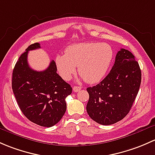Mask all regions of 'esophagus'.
Masks as SVG:
<instances>
[{"label":"esophagus","instance_id":"esophagus-1","mask_svg":"<svg viewBox=\"0 0 155 155\" xmlns=\"http://www.w3.org/2000/svg\"><path fill=\"white\" fill-rule=\"evenodd\" d=\"M81 89V87H73V91H74V92H79L80 90Z\"/></svg>","mask_w":155,"mask_h":155}]
</instances>
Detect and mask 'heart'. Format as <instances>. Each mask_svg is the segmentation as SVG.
Returning a JSON list of instances; mask_svg holds the SVG:
<instances>
[{
  "instance_id": "b5f03b06",
  "label": "heart",
  "mask_w": 155,
  "mask_h": 155,
  "mask_svg": "<svg viewBox=\"0 0 155 155\" xmlns=\"http://www.w3.org/2000/svg\"><path fill=\"white\" fill-rule=\"evenodd\" d=\"M113 57V49L108 44L79 43L67 48L64 56H57L56 65L64 80L70 79L78 67V73L84 81L94 84L104 77Z\"/></svg>"
}]
</instances>
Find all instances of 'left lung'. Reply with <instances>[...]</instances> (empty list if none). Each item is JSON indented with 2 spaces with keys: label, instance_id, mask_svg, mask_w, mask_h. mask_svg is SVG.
<instances>
[{
  "label": "left lung",
  "instance_id": "8db88e82",
  "mask_svg": "<svg viewBox=\"0 0 155 155\" xmlns=\"http://www.w3.org/2000/svg\"><path fill=\"white\" fill-rule=\"evenodd\" d=\"M141 84V70L131 52L122 48L106 78L87 89L89 95L87 111L97 123L109 125L127 116Z\"/></svg>",
  "mask_w": 155,
  "mask_h": 155
}]
</instances>
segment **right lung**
<instances>
[{
	"label": "right lung",
	"mask_w": 155,
	"mask_h": 155,
	"mask_svg": "<svg viewBox=\"0 0 155 155\" xmlns=\"http://www.w3.org/2000/svg\"><path fill=\"white\" fill-rule=\"evenodd\" d=\"M37 48H40L39 43L30 45L20 56L12 71V88L23 114L33 123L49 127L66 113V98L72 88L57 74L54 60L44 71L30 68L28 51Z\"/></svg>",
	"instance_id": "1"
}]
</instances>
